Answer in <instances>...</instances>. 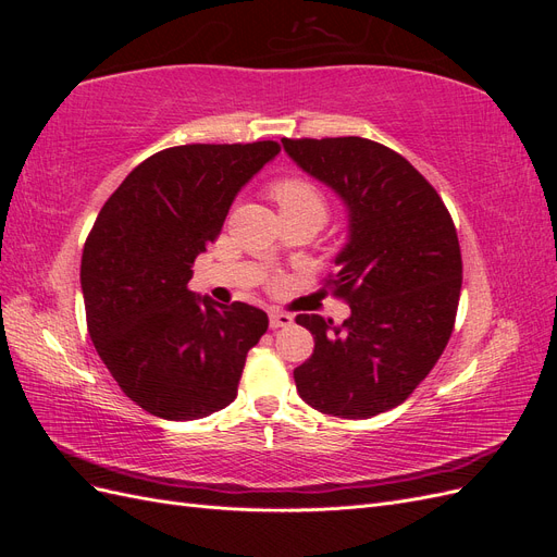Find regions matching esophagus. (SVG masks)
<instances>
[{
  "label": "esophagus",
  "instance_id": "esophagus-1",
  "mask_svg": "<svg viewBox=\"0 0 557 557\" xmlns=\"http://www.w3.org/2000/svg\"><path fill=\"white\" fill-rule=\"evenodd\" d=\"M269 325H272V330H278V327H290V325H293V315H290V313H285V311L274 309L272 313H269Z\"/></svg>",
  "mask_w": 557,
  "mask_h": 557
}]
</instances>
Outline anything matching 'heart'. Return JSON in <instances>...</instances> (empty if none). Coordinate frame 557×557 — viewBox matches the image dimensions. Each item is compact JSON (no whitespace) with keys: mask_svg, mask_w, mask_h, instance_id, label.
<instances>
[{"mask_svg":"<svg viewBox=\"0 0 557 557\" xmlns=\"http://www.w3.org/2000/svg\"><path fill=\"white\" fill-rule=\"evenodd\" d=\"M269 193H272L281 213H313L320 221H325L330 201L325 190L311 178L285 176L274 181Z\"/></svg>","mask_w":557,"mask_h":557,"instance_id":"heart-1","label":"heart"}]
</instances>
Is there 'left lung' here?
I'll list each match as a JSON object with an SVG mask.
<instances>
[{
	"mask_svg": "<svg viewBox=\"0 0 557 557\" xmlns=\"http://www.w3.org/2000/svg\"><path fill=\"white\" fill-rule=\"evenodd\" d=\"M288 156L339 193L350 237L325 288L344 299L342 325L299 313L313 334L295 369L297 393L336 418H372L407 399L442 358L462 288L453 218L430 181L393 148L362 137L283 139Z\"/></svg>",
	"mask_w": 557,
	"mask_h": 557,
	"instance_id": "8db88e82",
	"label": "left lung"
}]
</instances>
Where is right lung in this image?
Here are the masks:
<instances>
[{
  "label": "right lung",
  "instance_id": "1",
  "mask_svg": "<svg viewBox=\"0 0 557 557\" xmlns=\"http://www.w3.org/2000/svg\"><path fill=\"white\" fill-rule=\"evenodd\" d=\"M276 141L188 144L134 166L83 246L90 339L121 391L164 420H197L237 397L262 309L221 307L188 290L242 185L278 156Z\"/></svg>",
  "mask_w": 557,
  "mask_h": 557
}]
</instances>
